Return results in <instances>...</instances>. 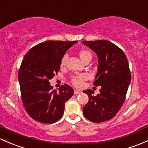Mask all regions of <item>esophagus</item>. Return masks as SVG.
I'll list each match as a JSON object with an SVG mask.
<instances>
[{"label": "esophagus", "mask_w": 148, "mask_h": 148, "mask_svg": "<svg viewBox=\"0 0 148 148\" xmlns=\"http://www.w3.org/2000/svg\"><path fill=\"white\" fill-rule=\"evenodd\" d=\"M74 94H81V91H78V90H74Z\"/></svg>", "instance_id": "1"}]
</instances>
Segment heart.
<instances>
[{"mask_svg": "<svg viewBox=\"0 0 148 148\" xmlns=\"http://www.w3.org/2000/svg\"><path fill=\"white\" fill-rule=\"evenodd\" d=\"M79 56H80L81 60L83 62L88 58H92V54H91V52H89L88 50H86V49H84V50L81 51L80 53H79ZM67 54H64L61 60V66H64L66 62V60H67ZM85 79H86V75L85 74H80V75L73 77L71 79V82H72V84L74 86L78 87L82 86V84H83L84 80Z\"/></svg>", "mask_w": 148, "mask_h": 148, "instance_id": "obj_1", "label": "heart"}]
</instances>
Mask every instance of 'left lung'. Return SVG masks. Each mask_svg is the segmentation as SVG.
Here are the masks:
<instances>
[{
	"mask_svg": "<svg viewBox=\"0 0 148 148\" xmlns=\"http://www.w3.org/2000/svg\"><path fill=\"white\" fill-rule=\"evenodd\" d=\"M96 54L98 72L94 86H101L100 94L87 89L88 102L83 108L85 117L94 123L108 121L116 116L125 101L131 81L128 61L124 52L108 40L82 41Z\"/></svg>",
	"mask_w": 148,
	"mask_h": 148,
	"instance_id": "obj_1",
	"label": "left lung"
}]
</instances>
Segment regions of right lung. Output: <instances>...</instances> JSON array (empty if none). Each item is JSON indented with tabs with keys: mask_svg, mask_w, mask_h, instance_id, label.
Segmentation results:
<instances>
[{
	"mask_svg": "<svg viewBox=\"0 0 148 148\" xmlns=\"http://www.w3.org/2000/svg\"><path fill=\"white\" fill-rule=\"evenodd\" d=\"M77 41L44 42L25 55L18 71L21 97L32 119L43 123H53L63 116L64 103L74 89L64 84L53 90L49 80L60 70L61 60L67 49Z\"/></svg>",
	"mask_w": 148,
	"mask_h": 148,
	"instance_id": "right-lung-1",
	"label": "right lung"
}]
</instances>
